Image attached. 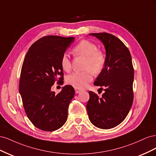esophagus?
Listing matches in <instances>:
<instances>
[{"label": "esophagus", "mask_w": 156, "mask_h": 156, "mask_svg": "<svg viewBox=\"0 0 156 156\" xmlns=\"http://www.w3.org/2000/svg\"><path fill=\"white\" fill-rule=\"evenodd\" d=\"M75 93H76V94H79V93H80V92L82 91L81 89L77 88H75Z\"/></svg>", "instance_id": "34e87169"}]
</instances>
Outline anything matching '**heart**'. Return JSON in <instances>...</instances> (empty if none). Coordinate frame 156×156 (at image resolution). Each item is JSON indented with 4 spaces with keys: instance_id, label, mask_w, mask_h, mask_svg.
<instances>
[{
    "instance_id": "b5f03b06",
    "label": "heart",
    "mask_w": 156,
    "mask_h": 156,
    "mask_svg": "<svg viewBox=\"0 0 156 156\" xmlns=\"http://www.w3.org/2000/svg\"><path fill=\"white\" fill-rule=\"evenodd\" d=\"M75 56L85 58L84 61L83 72H73L66 77V83L77 88H85L90 82L94 73L101 72L105 64V56L103 51L98 49L97 45L93 42L83 40L75 45L73 50ZM60 66L65 72H68L72 69V62L66 53H64L60 58Z\"/></svg>"
}]
</instances>
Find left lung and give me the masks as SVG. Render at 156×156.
<instances>
[{
	"instance_id": "obj_1",
	"label": "left lung",
	"mask_w": 156,
	"mask_h": 156,
	"mask_svg": "<svg viewBox=\"0 0 156 156\" xmlns=\"http://www.w3.org/2000/svg\"><path fill=\"white\" fill-rule=\"evenodd\" d=\"M106 50L104 68L94 84L105 91L101 98L89 92L87 105L89 120L101 129L119 125L128 115L133 101L134 69L129 49L119 38L107 32L91 33Z\"/></svg>"
}]
</instances>
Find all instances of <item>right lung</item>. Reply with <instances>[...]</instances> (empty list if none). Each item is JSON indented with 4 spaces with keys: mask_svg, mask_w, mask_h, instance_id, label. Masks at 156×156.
I'll list each match as a JSON object with an SVG mask.
<instances>
[{
    "mask_svg": "<svg viewBox=\"0 0 156 156\" xmlns=\"http://www.w3.org/2000/svg\"><path fill=\"white\" fill-rule=\"evenodd\" d=\"M73 40V37H42L30 46L23 61L19 85L23 107L32 124L43 131H55L67 120L73 87L65 86L58 94L51 88L55 82L64 83L60 60Z\"/></svg>",
    "mask_w": 156,
    "mask_h": 156,
    "instance_id": "right-lung-1",
    "label": "right lung"
}]
</instances>
